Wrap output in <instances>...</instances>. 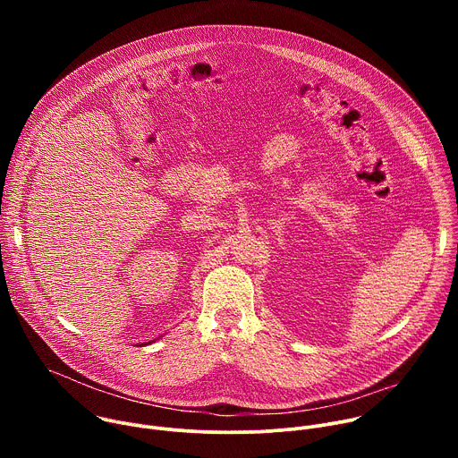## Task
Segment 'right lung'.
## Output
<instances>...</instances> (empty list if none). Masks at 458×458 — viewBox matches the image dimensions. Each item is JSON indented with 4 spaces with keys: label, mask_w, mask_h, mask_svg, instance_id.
Listing matches in <instances>:
<instances>
[{
    "label": "right lung",
    "mask_w": 458,
    "mask_h": 458,
    "mask_svg": "<svg viewBox=\"0 0 458 458\" xmlns=\"http://www.w3.org/2000/svg\"><path fill=\"white\" fill-rule=\"evenodd\" d=\"M150 343H154V341H148V343H143V344H140V346H147V344H150Z\"/></svg>",
    "instance_id": "1"
}]
</instances>
